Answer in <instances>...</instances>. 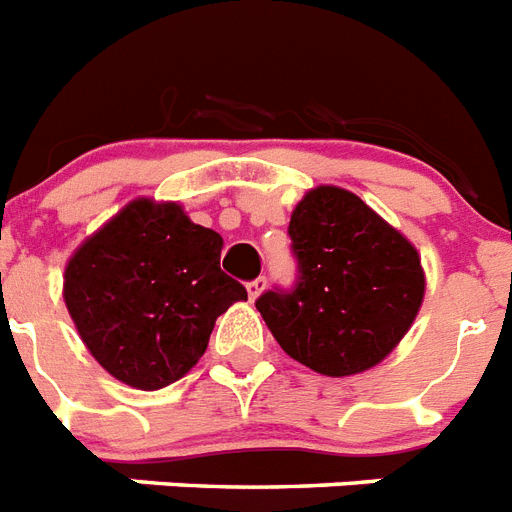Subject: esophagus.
<instances>
[{
  "label": "esophagus",
  "mask_w": 512,
  "mask_h": 512,
  "mask_svg": "<svg viewBox=\"0 0 512 512\" xmlns=\"http://www.w3.org/2000/svg\"><path fill=\"white\" fill-rule=\"evenodd\" d=\"M245 288H248V296H251V301H256V298L261 296V290L267 288V277H256V280L248 282Z\"/></svg>",
  "instance_id": "34e87169"
}]
</instances>
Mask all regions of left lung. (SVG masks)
I'll return each instance as SVG.
<instances>
[{
  "mask_svg": "<svg viewBox=\"0 0 512 512\" xmlns=\"http://www.w3.org/2000/svg\"><path fill=\"white\" fill-rule=\"evenodd\" d=\"M296 285L256 301L282 351L314 372L357 375L391 354L423 304L415 245L343 187L309 190L290 216Z\"/></svg>",
  "mask_w": 512,
  "mask_h": 512,
  "instance_id": "obj_1",
  "label": "left lung"
}]
</instances>
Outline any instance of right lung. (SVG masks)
<instances>
[{
    "label": "right lung",
    "mask_w": 512,
    "mask_h": 512,
    "mask_svg": "<svg viewBox=\"0 0 512 512\" xmlns=\"http://www.w3.org/2000/svg\"><path fill=\"white\" fill-rule=\"evenodd\" d=\"M222 245L179 203L137 198L76 248L65 306L113 378L155 391L198 365L216 317L248 298L219 267Z\"/></svg>",
    "instance_id": "right-lung-1"
}]
</instances>
